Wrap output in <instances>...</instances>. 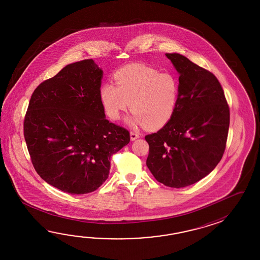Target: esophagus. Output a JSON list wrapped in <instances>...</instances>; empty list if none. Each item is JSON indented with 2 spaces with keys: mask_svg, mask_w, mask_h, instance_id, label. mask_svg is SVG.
Here are the masks:
<instances>
[{
  "mask_svg": "<svg viewBox=\"0 0 260 260\" xmlns=\"http://www.w3.org/2000/svg\"><path fill=\"white\" fill-rule=\"evenodd\" d=\"M138 138H139V135H138V133H130V138H131V140H132V141L136 140V139H138Z\"/></svg>",
  "mask_w": 260,
  "mask_h": 260,
  "instance_id": "1",
  "label": "esophagus"
}]
</instances>
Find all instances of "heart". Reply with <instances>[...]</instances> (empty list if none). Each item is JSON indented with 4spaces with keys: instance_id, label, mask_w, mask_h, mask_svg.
Returning <instances> with one entry per match:
<instances>
[{
    "instance_id": "1",
    "label": "heart",
    "mask_w": 260,
    "mask_h": 260,
    "mask_svg": "<svg viewBox=\"0 0 260 260\" xmlns=\"http://www.w3.org/2000/svg\"><path fill=\"white\" fill-rule=\"evenodd\" d=\"M113 83H104L100 99L106 114L118 120L130 103L129 125L159 129L172 119L179 98V83L169 72L142 64H130L114 72Z\"/></svg>"
}]
</instances>
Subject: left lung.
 <instances>
[{
	"instance_id": "8db88e82",
	"label": "left lung",
	"mask_w": 260,
	"mask_h": 260,
	"mask_svg": "<svg viewBox=\"0 0 260 260\" xmlns=\"http://www.w3.org/2000/svg\"><path fill=\"white\" fill-rule=\"evenodd\" d=\"M179 73V98L171 120L147 135V166L157 181L184 188L215 169L226 148L230 108L212 72L186 56L166 54Z\"/></svg>"
}]
</instances>
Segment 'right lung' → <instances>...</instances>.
<instances>
[{"instance_id": "1", "label": "right lung", "mask_w": 260, "mask_h": 260, "mask_svg": "<svg viewBox=\"0 0 260 260\" xmlns=\"http://www.w3.org/2000/svg\"><path fill=\"white\" fill-rule=\"evenodd\" d=\"M103 71L93 59L67 65L34 90L24 138L40 177L70 194L94 191L105 182L111 155L130 134L105 118L100 99Z\"/></svg>"}]
</instances>
